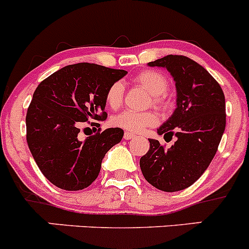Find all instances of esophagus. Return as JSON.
I'll use <instances>...</instances> for the list:
<instances>
[{
  "mask_svg": "<svg viewBox=\"0 0 249 249\" xmlns=\"http://www.w3.org/2000/svg\"><path fill=\"white\" fill-rule=\"evenodd\" d=\"M123 138L126 139V141H129V139H134V138H136V134L129 133V132H126V133H124V136H123Z\"/></svg>",
  "mask_w": 249,
  "mask_h": 249,
  "instance_id": "1",
  "label": "esophagus"
}]
</instances>
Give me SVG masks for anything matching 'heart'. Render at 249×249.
<instances>
[{
    "label": "heart",
    "instance_id": "b5f03b06",
    "mask_svg": "<svg viewBox=\"0 0 249 249\" xmlns=\"http://www.w3.org/2000/svg\"><path fill=\"white\" fill-rule=\"evenodd\" d=\"M134 84L143 88L151 95V104L156 107L164 108L167 105V95L165 91L169 88L167 78L158 71H143L137 74L133 79ZM124 88L121 82H115L108 87L105 94L106 105L108 107L118 108L123 101ZM111 123L113 126L126 129L128 132L139 133L145 128L156 126L159 123V116L153 111L144 112H134V111H123L118 115L113 116Z\"/></svg>",
    "mask_w": 249,
    "mask_h": 249
}]
</instances>
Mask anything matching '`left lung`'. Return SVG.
Segmentation results:
<instances>
[{
	"label": "left lung",
	"mask_w": 249,
	"mask_h": 249,
	"mask_svg": "<svg viewBox=\"0 0 249 249\" xmlns=\"http://www.w3.org/2000/svg\"><path fill=\"white\" fill-rule=\"evenodd\" d=\"M148 66L166 68L176 83V108L158 128L159 136H175L176 142L166 150L149 139L150 148L139 165L155 188L182 191L204 174L216 154L226 126L224 91L204 67L186 56H165Z\"/></svg>",
	"instance_id": "8db88e82"
}]
</instances>
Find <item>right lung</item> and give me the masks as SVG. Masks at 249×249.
<instances>
[{"label":"right lung","instance_id":"right-lung-1","mask_svg":"<svg viewBox=\"0 0 249 249\" xmlns=\"http://www.w3.org/2000/svg\"><path fill=\"white\" fill-rule=\"evenodd\" d=\"M126 74L127 71L83 62L61 68L37 85L25 117L27 142L52 184L79 191L95 181L104 156L120 143L123 131L107 128L79 141V126L107 117L106 90Z\"/></svg>","mask_w":249,"mask_h":249}]
</instances>
